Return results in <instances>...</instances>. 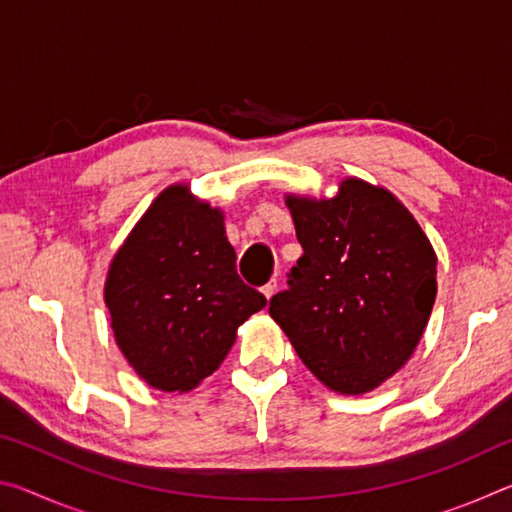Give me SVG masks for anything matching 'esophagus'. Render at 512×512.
<instances>
[{
	"label": "esophagus",
	"mask_w": 512,
	"mask_h": 512,
	"mask_svg": "<svg viewBox=\"0 0 512 512\" xmlns=\"http://www.w3.org/2000/svg\"><path fill=\"white\" fill-rule=\"evenodd\" d=\"M275 291H277V282L275 280H271V282L264 284V287H262V293H264L266 300H271L275 296Z\"/></svg>",
	"instance_id": "1"
}]
</instances>
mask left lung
Instances as JSON below:
<instances>
[{
  "label": "left lung",
  "instance_id": "left-lung-1",
  "mask_svg": "<svg viewBox=\"0 0 512 512\" xmlns=\"http://www.w3.org/2000/svg\"><path fill=\"white\" fill-rule=\"evenodd\" d=\"M284 203L305 253L268 314L329 391H375L411 359L429 323L431 241L400 198L354 176L332 198L284 194Z\"/></svg>",
  "mask_w": 512,
  "mask_h": 512
}]
</instances>
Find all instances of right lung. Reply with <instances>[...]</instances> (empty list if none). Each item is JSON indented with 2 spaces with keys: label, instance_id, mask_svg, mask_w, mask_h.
I'll list each match as a JSON object with an SVG mask.
<instances>
[{
  "label": "right lung",
  "instance_id": "right-lung-1",
  "mask_svg": "<svg viewBox=\"0 0 512 512\" xmlns=\"http://www.w3.org/2000/svg\"><path fill=\"white\" fill-rule=\"evenodd\" d=\"M221 207L187 185L158 194L108 268L103 300L121 354L146 384L187 393L221 366L239 325L266 307L241 282Z\"/></svg>",
  "mask_w": 512,
  "mask_h": 512
}]
</instances>
